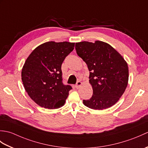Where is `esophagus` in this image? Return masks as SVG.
<instances>
[{
  "mask_svg": "<svg viewBox=\"0 0 148 148\" xmlns=\"http://www.w3.org/2000/svg\"><path fill=\"white\" fill-rule=\"evenodd\" d=\"M82 85V82H81V81H77V83H76V88H80V86Z\"/></svg>",
  "mask_w": 148,
  "mask_h": 148,
  "instance_id": "1",
  "label": "esophagus"
}]
</instances>
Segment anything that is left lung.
<instances>
[{
    "label": "left lung",
    "mask_w": 148,
    "mask_h": 148,
    "mask_svg": "<svg viewBox=\"0 0 148 148\" xmlns=\"http://www.w3.org/2000/svg\"><path fill=\"white\" fill-rule=\"evenodd\" d=\"M76 50L88 66L93 88L92 98L83 100L84 105L95 110L114 105L128 85L127 62L111 45L100 40L76 42Z\"/></svg>",
    "instance_id": "1"
}]
</instances>
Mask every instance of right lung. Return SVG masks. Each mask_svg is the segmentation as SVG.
I'll use <instances>...</instances> for the list:
<instances>
[{"label": "right lung", "instance_id": "1", "mask_svg": "<svg viewBox=\"0 0 148 148\" xmlns=\"http://www.w3.org/2000/svg\"><path fill=\"white\" fill-rule=\"evenodd\" d=\"M74 42L49 41L34 49L21 70V79L28 95L37 105L58 109L65 104L70 85L62 83L61 66L73 51Z\"/></svg>", "mask_w": 148, "mask_h": 148}]
</instances>
